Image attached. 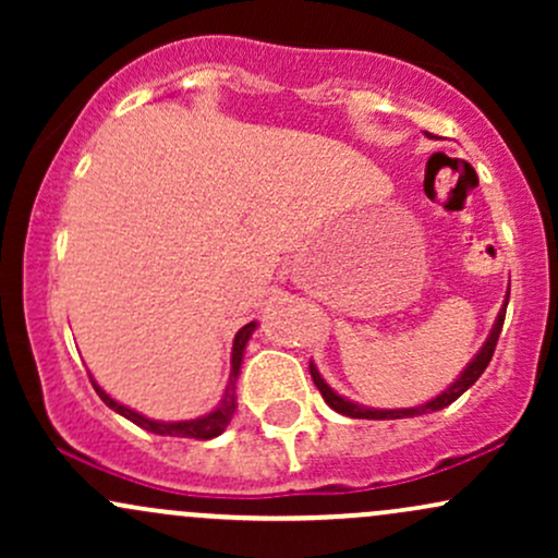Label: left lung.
I'll return each instance as SVG.
<instances>
[{
	"label": "left lung",
	"mask_w": 558,
	"mask_h": 558,
	"mask_svg": "<svg viewBox=\"0 0 558 558\" xmlns=\"http://www.w3.org/2000/svg\"><path fill=\"white\" fill-rule=\"evenodd\" d=\"M506 304H509V293H506V301H504V310L498 312L496 317V325H493L488 341L483 343V349L477 351V356L466 364V369L462 375L457 377V383L453 386H448L444 393L435 396L433 401L422 403V407H412V409H367V407H360V403L343 399V396H338L336 390H332L328 383L323 380L317 373L315 364H310V373H312V380H315V386L319 393H323L325 403H328L330 409H336L338 414H345V417H354V420H401V417H417V414H427V412H438V409L448 407V403H453L459 399V396L464 393L466 388L475 386L477 377L485 373V367H488V362L493 360V351H496V343H498V336H501V328H504V317H506Z\"/></svg>",
	"instance_id": "8db88e82"
}]
</instances>
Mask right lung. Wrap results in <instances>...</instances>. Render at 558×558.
Masks as SVG:
<instances>
[{
	"instance_id": "1",
	"label": "right lung",
	"mask_w": 558,
	"mask_h": 558,
	"mask_svg": "<svg viewBox=\"0 0 558 558\" xmlns=\"http://www.w3.org/2000/svg\"><path fill=\"white\" fill-rule=\"evenodd\" d=\"M257 330V323H248L243 325V328L235 332L233 338V360H230V377H228V386H226V393H222V401L217 403V409H213L209 414H204V417L198 420H183V422H157V420H146L144 414L133 412V409L123 407V403H118L112 399L110 393H105L99 386L94 383L96 393H99V399L107 403V407L114 409L118 414H123L125 420H131L133 425L144 427V430L149 433H157V435H172V438H196V440H209V438H217L226 427L230 425V420H233V412H235V380H239V373H241V362H243V349H246L248 338H252V332Z\"/></svg>"
}]
</instances>
